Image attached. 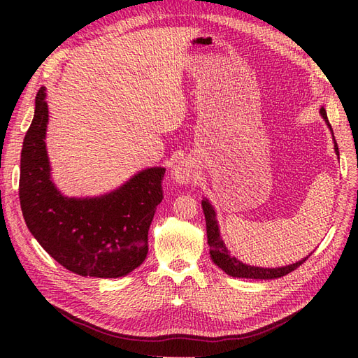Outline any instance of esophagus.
Instances as JSON below:
<instances>
[{
  "mask_svg": "<svg viewBox=\"0 0 358 358\" xmlns=\"http://www.w3.org/2000/svg\"><path fill=\"white\" fill-rule=\"evenodd\" d=\"M192 176H194V166L187 159L176 162V164L170 170V178L173 183H176L179 187H183L187 185V183H189Z\"/></svg>",
  "mask_w": 358,
  "mask_h": 358,
  "instance_id": "esophagus-1",
  "label": "esophagus"
}]
</instances>
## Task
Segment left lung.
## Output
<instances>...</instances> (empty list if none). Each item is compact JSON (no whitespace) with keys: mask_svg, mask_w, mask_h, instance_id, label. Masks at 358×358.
Returning <instances> with one entry per match:
<instances>
[{"mask_svg":"<svg viewBox=\"0 0 358 358\" xmlns=\"http://www.w3.org/2000/svg\"><path fill=\"white\" fill-rule=\"evenodd\" d=\"M320 115L324 119V122L327 124L331 137H333V143H334V152L339 158V148L338 143H336L334 136H333V129L331 125L329 122V117L326 113V109L321 107L320 109ZM201 208L204 212V220H206V231H208V243L210 246V258L212 262L218 266L221 270L227 275H230L233 278H246V279H276L280 276H285L288 273H291L292 270H296L299 266H301L303 263L306 262L309 258V255H306L305 258H301L300 262H296L288 266H280V267H259V266H251L246 264L243 262H241L239 258H236L230 249L227 248L222 236H221V230H220V224H218V216H216V210L212 206V203L203 197L201 200Z\"/></svg>","mask_w":358,"mask_h":358,"instance_id":"left-lung-1","label":"left lung"}]
</instances>
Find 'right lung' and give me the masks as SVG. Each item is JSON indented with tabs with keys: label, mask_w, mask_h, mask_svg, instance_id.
I'll use <instances>...</instances> for the list:
<instances>
[{
	"label": "right lung",
	"mask_w": 358,
	"mask_h": 358,
	"mask_svg": "<svg viewBox=\"0 0 358 358\" xmlns=\"http://www.w3.org/2000/svg\"><path fill=\"white\" fill-rule=\"evenodd\" d=\"M46 88L20 154L19 199L28 230L70 272L103 279L131 273L148 255V231L162 200L164 167L137 171L121 187L92 197H69L52 179L46 148Z\"/></svg>",
	"instance_id": "add662e5"
}]
</instances>
